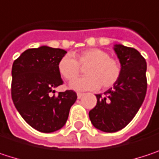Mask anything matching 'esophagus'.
<instances>
[{
    "label": "esophagus",
    "instance_id": "1",
    "mask_svg": "<svg viewBox=\"0 0 159 159\" xmlns=\"http://www.w3.org/2000/svg\"><path fill=\"white\" fill-rule=\"evenodd\" d=\"M84 95V93H77V98H81Z\"/></svg>",
    "mask_w": 159,
    "mask_h": 159
}]
</instances>
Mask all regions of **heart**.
<instances>
[{
	"mask_svg": "<svg viewBox=\"0 0 159 159\" xmlns=\"http://www.w3.org/2000/svg\"><path fill=\"white\" fill-rule=\"evenodd\" d=\"M64 55L58 62L61 75L67 80L75 78L81 72V66L85 67L87 75L73 80L70 87L77 91L96 90L101 84L104 88L113 86L120 77L121 67L120 62L110 58L105 50L100 48H87L75 55Z\"/></svg>",
	"mask_w": 159,
	"mask_h": 159,
	"instance_id": "obj_1",
	"label": "heart"
}]
</instances>
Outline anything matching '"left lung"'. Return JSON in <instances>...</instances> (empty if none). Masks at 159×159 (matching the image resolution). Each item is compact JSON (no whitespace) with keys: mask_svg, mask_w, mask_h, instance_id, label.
<instances>
[{"mask_svg":"<svg viewBox=\"0 0 159 159\" xmlns=\"http://www.w3.org/2000/svg\"><path fill=\"white\" fill-rule=\"evenodd\" d=\"M121 75L113 87L104 95H96L97 105L89 111L95 128L115 133L123 129L142 106L146 94V62L138 50L121 44L114 45Z\"/></svg>","mask_w":159,"mask_h":159,"instance_id":"8db88e82","label":"left lung"}]
</instances>
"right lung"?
Listing matches in <instances>:
<instances>
[{"label": "right lung", "instance_id": "obj_1", "mask_svg": "<svg viewBox=\"0 0 159 159\" xmlns=\"http://www.w3.org/2000/svg\"><path fill=\"white\" fill-rule=\"evenodd\" d=\"M66 53L64 49L48 46L28 48L13 63L14 104L22 118L41 133L62 128L77 98L73 90L54 95V89L63 83L58 62Z\"/></svg>", "mask_w": 159, "mask_h": 159}]
</instances>
